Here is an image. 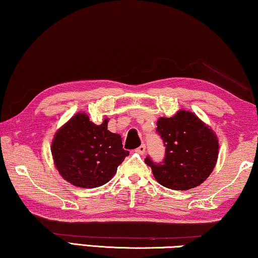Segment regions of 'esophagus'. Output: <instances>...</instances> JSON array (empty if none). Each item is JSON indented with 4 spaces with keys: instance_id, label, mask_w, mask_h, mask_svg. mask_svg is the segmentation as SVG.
<instances>
[{
    "instance_id": "1",
    "label": "esophagus",
    "mask_w": 258,
    "mask_h": 258,
    "mask_svg": "<svg viewBox=\"0 0 258 258\" xmlns=\"http://www.w3.org/2000/svg\"><path fill=\"white\" fill-rule=\"evenodd\" d=\"M145 150H147V147H145V144H142L141 147H138L136 149V151L138 152V154H141V155H143L144 152H145Z\"/></svg>"
}]
</instances>
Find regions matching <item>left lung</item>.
<instances>
[{
  "label": "left lung",
  "instance_id": "8db88e82",
  "mask_svg": "<svg viewBox=\"0 0 258 258\" xmlns=\"http://www.w3.org/2000/svg\"><path fill=\"white\" fill-rule=\"evenodd\" d=\"M157 133L165 145V158L157 164L147 157L156 180L164 187L185 191L206 180L216 165L219 140L210 125L192 111L180 109L172 117H160Z\"/></svg>",
  "mask_w": 258,
  "mask_h": 258
}]
</instances>
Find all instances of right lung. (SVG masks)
Segmentation results:
<instances>
[{
    "label": "right lung",
    "instance_id": "1",
    "mask_svg": "<svg viewBox=\"0 0 258 258\" xmlns=\"http://www.w3.org/2000/svg\"><path fill=\"white\" fill-rule=\"evenodd\" d=\"M108 118L94 124L85 113H77L54 134L51 152L54 165L66 181L83 188L107 184L129 156L118 134L107 129Z\"/></svg>",
    "mask_w": 258,
    "mask_h": 258
}]
</instances>
